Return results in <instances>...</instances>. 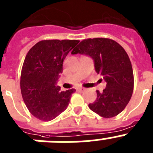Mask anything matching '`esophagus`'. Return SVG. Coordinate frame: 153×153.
<instances>
[{
    "label": "esophagus",
    "mask_w": 153,
    "mask_h": 153,
    "mask_svg": "<svg viewBox=\"0 0 153 153\" xmlns=\"http://www.w3.org/2000/svg\"><path fill=\"white\" fill-rule=\"evenodd\" d=\"M85 90V88H78V91H81V92H82V91H84Z\"/></svg>",
    "instance_id": "obj_1"
}]
</instances>
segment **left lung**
I'll return each mask as SVG.
<instances>
[{
    "instance_id": "obj_1",
    "label": "left lung",
    "mask_w": 153,
    "mask_h": 153,
    "mask_svg": "<svg viewBox=\"0 0 153 153\" xmlns=\"http://www.w3.org/2000/svg\"><path fill=\"white\" fill-rule=\"evenodd\" d=\"M71 54L91 57L96 72L107 83L102 92L96 91L97 99L88 105L90 109L103 118H112L122 112L134 88L132 64L125 49L109 38H88L73 49Z\"/></svg>"
}]
</instances>
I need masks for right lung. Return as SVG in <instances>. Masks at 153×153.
I'll use <instances>...</instances> for the list:
<instances>
[{
    "label": "right lung",
    "mask_w": 153,
    "mask_h": 153,
    "mask_svg": "<svg viewBox=\"0 0 153 153\" xmlns=\"http://www.w3.org/2000/svg\"><path fill=\"white\" fill-rule=\"evenodd\" d=\"M78 40H44L29 50L21 74L22 98L31 115L51 121L67 108L75 89L61 91L56 86L67 54Z\"/></svg>",
    "instance_id": "add662e5"
}]
</instances>
